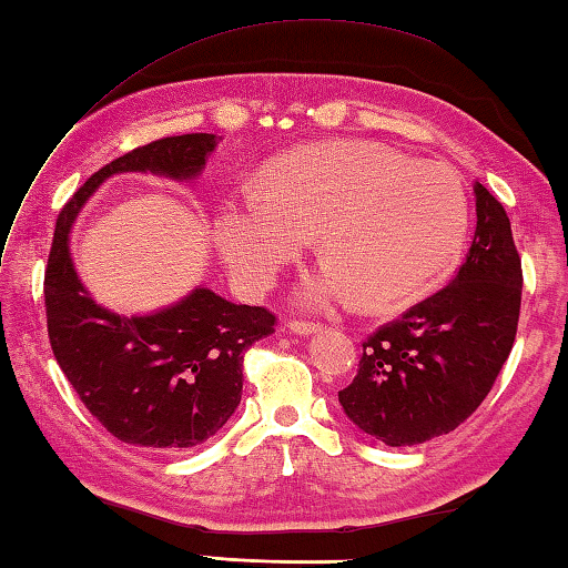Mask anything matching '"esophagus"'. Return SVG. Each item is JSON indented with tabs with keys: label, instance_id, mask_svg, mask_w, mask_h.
<instances>
[{
	"label": "esophagus",
	"instance_id": "1",
	"mask_svg": "<svg viewBox=\"0 0 568 568\" xmlns=\"http://www.w3.org/2000/svg\"><path fill=\"white\" fill-rule=\"evenodd\" d=\"M287 329H291L293 334L297 336H312L324 329V324H315V322H303V320H293L287 322Z\"/></svg>",
	"mask_w": 568,
	"mask_h": 568
}]
</instances>
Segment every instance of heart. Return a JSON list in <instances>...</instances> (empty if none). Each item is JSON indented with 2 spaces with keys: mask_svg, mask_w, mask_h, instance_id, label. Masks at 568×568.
<instances>
[{
  "mask_svg": "<svg viewBox=\"0 0 568 568\" xmlns=\"http://www.w3.org/2000/svg\"><path fill=\"white\" fill-rule=\"evenodd\" d=\"M466 214V192L444 163L373 141H327L283 153L263 171L261 192L224 202L214 239L234 281L261 293L317 234L327 263L300 285V303L332 310L358 297L390 312L449 273Z\"/></svg>",
  "mask_w": 568,
  "mask_h": 568,
  "instance_id": "heart-1",
  "label": "heart"
}]
</instances>
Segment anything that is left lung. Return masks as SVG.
<instances>
[{"label": "left lung", "mask_w": 568, "mask_h": 568, "mask_svg": "<svg viewBox=\"0 0 568 568\" xmlns=\"http://www.w3.org/2000/svg\"><path fill=\"white\" fill-rule=\"evenodd\" d=\"M476 234L454 281L364 342L339 390L354 425L388 446L454 432L486 400L517 334L523 263L503 204L476 183Z\"/></svg>", "instance_id": "8db88e82"}]
</instances>
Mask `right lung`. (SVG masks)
I'll list each match as a JSON object with an SVG mask.
<instances>
[{"label": "right lung", "instance_id": "add662e5", "mask_svg": "<svg viewBox=\"0 0 568 568\" xmlns=\"http://www.w3.org/2000/svg\"><path fill=\"white\" fill-rule=\"evenodd\" d=\"M214 146V134H183L129 151L88 178L55 222L43 281L48 339L92 417L134 446L185 452L214 437L241 403L246 348L275 332V317L207 287L151 315H116L80 283L70 229L106 178L153 173L183 183L202 173Z\"/></svg>", "mask_w": 568, "mask_h": 568}]
</instances>
